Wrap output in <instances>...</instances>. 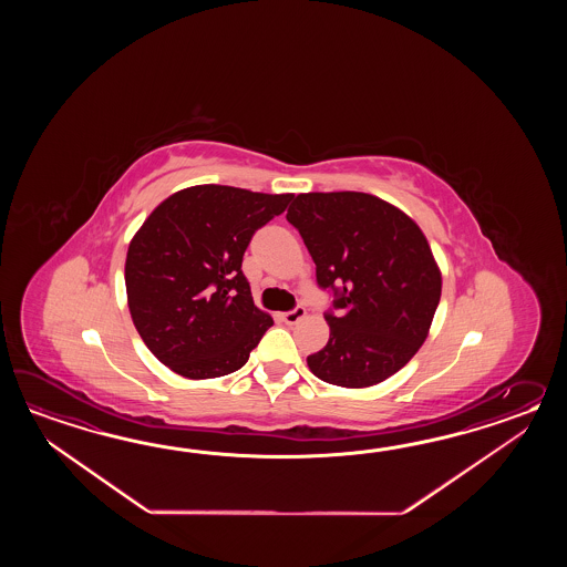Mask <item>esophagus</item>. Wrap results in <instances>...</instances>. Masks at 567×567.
<instances>
[{
  "label": "esophagus",
  "instance_id": "1",
  "mask_svg": "<svg viewBox=\"0 0 567 567\" xmlns=\"http://www.w3.org/2000/svg\"><path fill=\"white\" fill-rule=\"evenodd\" d=\"M303 316H306V308L298 306V308H293V310H289V312L281 313V320H284L286 324L293 326L298 324Z\"/></svg>",
  "mask_w": 567,
  "mask_h": 567
}]
</instances>
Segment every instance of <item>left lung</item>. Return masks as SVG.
Returning a JSON list of instances; mask_svg holds the SVG:
<instances>
[{
  "instance_id": "left-lung-1",
  "label": "left lung",
  "mask_w": 567,
  "mask_h": 567,
  "mask_svg": "<svg viewBox=\"0 0 567 567\" xmlns=\"http://www.w3.org/2000/svg\"><path fill=\"white\" fill-rule=\"evenodd\" d=\"M289 223L334 291L330 338L308 367L330 385L362 389L398 373L420 350L442 296V274L413 218L364 193L298 194Z\"/></svg>"
}]
</instances>
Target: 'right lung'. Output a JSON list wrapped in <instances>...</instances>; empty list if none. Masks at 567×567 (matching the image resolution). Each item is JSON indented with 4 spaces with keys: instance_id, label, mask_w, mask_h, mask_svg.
<instances>
[{
    "instance_id": "add662e5",
    "label": "right lung",
    "mask_w": 567,
    "mask_h": 567,
    "mask_svg": "<svg viewBox=\"0 0 567 567\" xmlns=\"http://www.w3.org/2000/svg\"><path fill=\"white\" fill-rule=\"evenodd\" d=\"M293 194L200 184L168 196L133 235L125 289L145 347L174 373L215 379L249 359L271 316L254 303L243 255Z\"/></svg>"
}]
</instances>
